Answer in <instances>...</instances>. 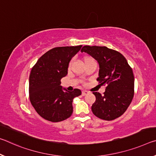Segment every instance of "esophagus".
<instances>
[{
	"label": "esophagus",
	"instance_id": "34e87169",
	"mask_svg": "<svg viewBox=\"0 0 156 156\" xmlns=\"http://www.w3.org/2000/svg\"><path fill=\"white\" fill-rule=\"evenodd\" d=\"M88 94H89V91H86V90H84V91H82V95H83V96H85V95Z\"/></svg>",
	"mask_w": 156,
	"mask_h": 156
}]
</instances>
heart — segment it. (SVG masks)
Segmentation results:
<instances>
[{
  "label": "heart",
  "instance_id": "b5f03b06",
  "mask_svg": "<svg viewBox=\"0 0 156 156\" xmlns=\"http://www.w3.org/2000/svg\"><path fill=\"white\" fill-rule=\"evenodd\" d=\"M93 60V58H91V57H90V56H86V57H85V58H84V60H85V62H87V61H89V60ZM71 61L70 62H69V66L71 65Z\"/></svg>",
  "mask_w": 156,
  "mask_h": 156
}]
</instances>
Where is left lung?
<instances>
[{
    "label": "left lung",
    "instance_id": "obj_1",
    "mask_svg": "<svg viewBox=\"0 0 156 156\" xmlns=\"http://www.w3.org/2000/svg\"><path fill=\"white\" fill-rule=\"evenodd\" d=\"M85 52L99 65L96 80L106 85L103 95L93 92L96 101L91 106L94 115L101 119L114 120L127 110L134 96V76L126 59L118 51L106 46H85Z\"/></svg>",
    "mask_w": 156,
    "mask_h": 156
}]
</instances>
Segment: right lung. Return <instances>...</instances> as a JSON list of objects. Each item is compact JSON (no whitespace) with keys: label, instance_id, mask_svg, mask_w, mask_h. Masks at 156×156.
<instances>
[{"label":"right lung","instance_id":"1","mask_svg":"<svg viewBox=\"0 0 156 156\" xmlns=\"http://www.w3.org/2000/svg\"><path fill=\"white\" fill-rule=\"evenodd\" d=\"M81 47L52 48L32 68L29 78L30 101L36 112L46 120L59 122L72 115L73 99L82 92L79 89L73 91L62 89L60 80L67 75L69 62Z\"/></svg>","mask_w":156,"mask_h":156}]
</instances>
